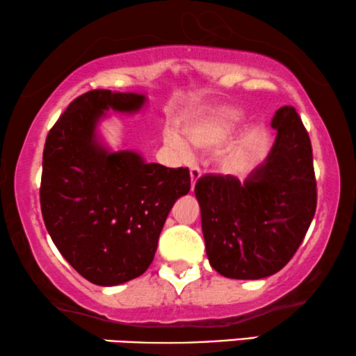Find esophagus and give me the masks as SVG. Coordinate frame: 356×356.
Returning <instances> with one entry per match:
<instances>
[{"mask_svg":"<svg viewBox=\"0 0 356 356\" xmlns=\"http://www.w3.org/2000/svg\"><path fill=\"white\" fill-rule=\"evenodd\" d=\"M189 175H191V189L195 188V184H196V181L197 179H200V177H201V170H200V167H191V170H189Z\"/></svg>","mask_w":356,"mask_h":356,"instance_id":"34e87169","label":"esophagus"}]
</instances>
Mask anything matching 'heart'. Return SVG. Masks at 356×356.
Masks as SVG:
<instances>
[{
  "mask_svg": "<svg viewBox=\"0 0 356 356\" xmlns=\"http://www.w3.org/2000/svg\"><path fill=\"white\" fill-rule=\"evenodd\" d=\"M240 119H242V111L238 108H235V106H219V108L209 109L206 113L188 119L183 126V132L189 144L196 147V149L214 150L232 136ZM165 142L170 147H173L179 155H189L188 144L179 137L177 131L170 129V131L165 132ZM247 150L248 145L245 138H238V140L232 142L220 152L219 167L229 173L237 172L245 163Z\"/></svg>",
  "mask_w": 356,
  "mask_h": 356,
  "instance_id": "1",
  "label": "heart"
}]
</instances>
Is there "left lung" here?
<instances>
[{"mask_svg":"<svg viewBox=\"0 0 356 356\" xmlns=\"http://www.w3.org/2000/svg\"><path fill=\"white\" fill-rule=\"evenodd\" d=\"M271 127L275 144L245 181L232 175H204L196 181L207 258L225 278L278 273L316 214L312 147L301 118L293 106H283Z\"/></svg>","mask_w":356,"mask_h":356,"instance_id":"1","label":"left lung"}]
</instances>
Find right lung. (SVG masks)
<instances>
[{"mask_svg": "<svg viewBox=\"0 0 356 356\" xmlns=\"http://www.w3.org/2000/svg\"><path fill=\"white\" fill-rule=\"evenodd\" d=\"M145 96L93 90L73 99L44 147L40 209L50 237L83 278L99 286L149 268L168 212L191 188L188 168L111 152L96 126L106 111L132 114Z\"/></svg>", "mask_w": 356, "mask_h": 356, "instance_id": "obj_1", "label": "right lung"}]
</instances>
